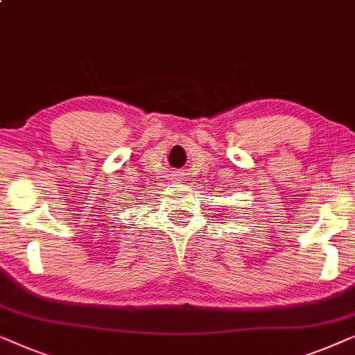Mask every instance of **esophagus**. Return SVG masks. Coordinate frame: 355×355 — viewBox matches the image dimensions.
<instances>
[{
	"mask_svg": "<svg viewBox=\"0 0 355 355\" xmlns=\"http://www.w3.org/2000/svg\"><path fill=\"white\" fill-rule=\"evenodd\" d=\"M172 182L173 183H183L184 182V177H182V175H175L172 178Z\"/></svg>",
	"mask_w": 355,
	"mask_h": 355,
	"instance_id": "1",
	"label": "esophagus"
}]
</instances>
